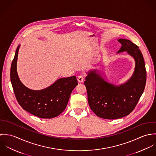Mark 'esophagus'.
<instances>
[{
  "label": "esophagus",
  "mask_w": 156,
  "mask_h": 156,
  "mask_svg": "<svg viewBox=\"0 0 156 156\" xmlns=\"http://www.w3.org/2000/svg\"><path fill=\"white\" fill-rule=\"evenodd\" d=\"M83 80H84V77L83 76H79L78 77H77V81L79 82V83H82L83 82Z\"/></svg>",
  "instance_id": "34e87169"
}]
</instances>
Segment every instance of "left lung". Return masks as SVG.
I'll return each instance as SVG.
<instances>
[{
	"instance_id": "8db88e82",
	"label": "left lung",
	"mask_w": 156,
	"mask_h": 156,
	"mask_svg": "<svg viewBox=\"0 0 156 156\" xmlns=\"http://www.w3.org/2000/svg\"><path fill=\"white\" fill-rule=\"evenodd\" d=\"M118 52L127 51L135 60V69L130 79L120 86L106 82L97 70L90 71L84 82L89 107L98 117L114 119L129 115L137 104L145 87L147 72L143 55L130 40L119 39Z\"/></svg>"
}]
</instances>
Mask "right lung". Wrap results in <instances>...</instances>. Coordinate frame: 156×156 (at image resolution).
<instances>
[{"label": "right lung", "mask_w": 156, "mask_h": 156, "mask_svg": "<svg viewBox=\"0 0 156 156\" xmlns=\"http://www.w3.org/2000/svg\"><path fill=\"white\" fill-rule=\"evenodd\" d=\"M20 45L12 60L10 78L19 104L24 110L41 118H52L66 108L71 93L78 85L76 76L61 78L44 89L34 90L20 82L17 73V61Z\"/></svg>", "instance_id": "add662e5"}]
</instances>
